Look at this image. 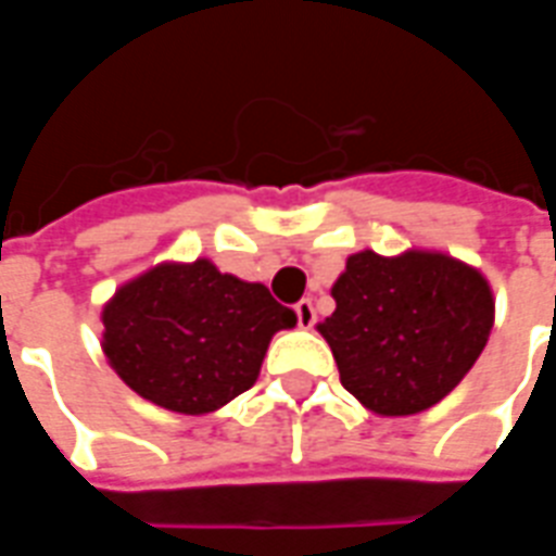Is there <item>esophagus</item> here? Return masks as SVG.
Segmentation results:
<instances>
[{"label":"esophagus","mask_w":556,"mask_h":556,"mask_svg":"<svg viewBox=\"0 0 556 556\" xmlns=\"http://www.w3.org/2000/svg\"><path fill=\"white\" fill-rule=\"evenodd\" d=\"M294 315H298V325H301L303 330H309V327L315 325V309L309 301L298 303V306H294Z\"/></svg>","instance_id":"1"}]
</instances>
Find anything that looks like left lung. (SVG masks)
I'll use <instances>...</instances> for the list:
<instances>
[{"mask_svg": "<svg viewBox=\"0 0 556 556\" xmlns=\"http://www.w3.org/2000/svg\"><path fill=\"white\" fill-rule=\"evenodd\" d=\"M330 294L337 309L318 333L342 387L381 417H410L453 393L494 327L489 279L434 250L349 255Z\"/></svg>", "mask_w": 556, "mask_h": 556, "instance_id": "1", "label": "left lung"}]
</instances>
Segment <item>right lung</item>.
Here are the masks:
<instances>
[{"label": "right lung", "instance_id": "1", "mask_svg": "<svg viewBox=\"0 0 556 556\" xmlns=\"http://www.w3.org/2000/svg\"><path fill=\"white\" fill-rule=\"evenodd\" d=\"M101 321L103 354L134 393L202 417L255 384L274 333L298 315L262 282L195 258L163 262L118 286Z\"/></svg>", "mask_w": 556, "mask_h": 556}]
</instances>
